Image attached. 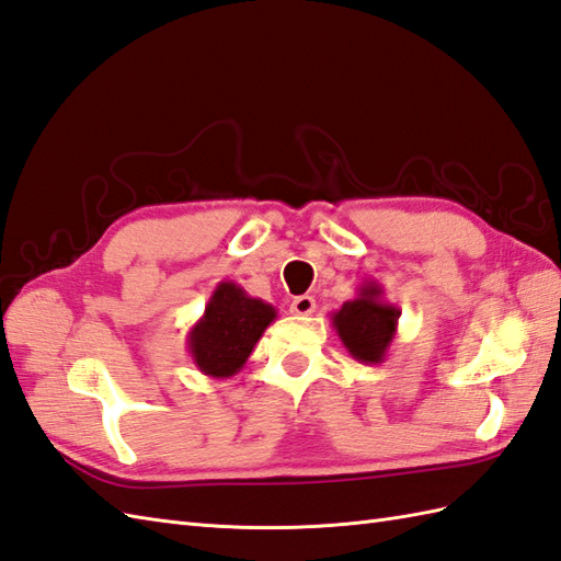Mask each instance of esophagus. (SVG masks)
<instances>
[{
    "instance_id": "1",
    "label": "esophagus",
    "mask_w": 561,
    "mask_h": 561,
    "mask_svg": "<svg viewBox=\"0 0 561 561\" xmlns=\"http://www.w3.org/2000/svg\"><path fill=\"white\" fill-rule=\"evenodd\" d=\"M294 316H312L316 312V298L312 296H296L291 301Z\"/></svg>"
}]
</instances>
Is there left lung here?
Masks as SVG:
<instances>
[{"label": "left lung", "instance_id": "1", "mask_svg": "<svg viewBox=\"0 0 561 561\" xmlns=\"http://www.w3.org/2000/svg\"><path fill=\"white\" fill-rule=\"evenodd\" d=\"M399 316L401 310L385 301L382 284L366 279L358 286L356 298L332 312V328L358 363L377 366L387 358V351L394 342Z\"/></svg>", "mask_w": 561, "mask_h": 561}]
</instances>
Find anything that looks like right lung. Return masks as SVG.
Returning <instances> with one entry per match:
<instances>
[{
    "instance_id": "add662e5",
    "label": "right lung",
    "mask_w": 561,
    "mask_h": 561,
    "mask_svg": "<svg viewBox=\"0 0 561 561\" xmlns=\"http://www.w3.org/2000/svg\"><path fill=\"white\" fill-rule=\"evenodd\" d=\"M277 320V308L245 294L237 282H219L201 320L186 336L188 354L203 375L227 380L237 375L260 336Z\"/></svg>"
}]
</instances>
